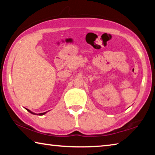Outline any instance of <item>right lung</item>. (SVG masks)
<instances>
[{
  "instance_id": "right-lung-1",
  "label": "right lung",
  "mask_w": 155,
  "mask_h": 155,
  "mask_svg": "<svg viewBox=\"0 0 155 155\" xmlns=\"http://www.w3.org/2000/svg\"><path fill=\"white\" fill-rule=\"evenodd\" d=\"M27 110V111L29 112V113H31V114H33V115H44V114H46V113H47V111L46 112H44V113H41V114H36L35 113H33V112H32L31 111H30L29 109H26Z\"/></svg>"
}]
</instances>
